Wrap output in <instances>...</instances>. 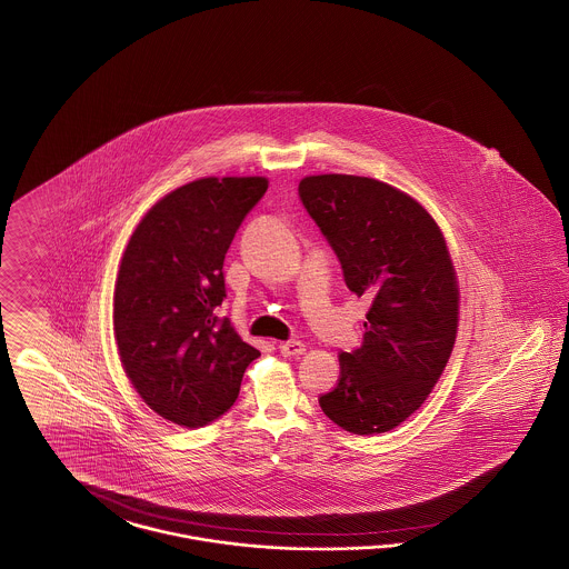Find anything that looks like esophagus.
<instances>
[{"mask_svg": "<svg viewBox=\"0 0 569 569\" xmlns=\"http://www.w3.org/2000/svg\"><path fill=\"white\" fill-rule=\"evenodd\" d=\"M278 349H280V353H282L284 358H298V356H303L306 345L299 342V340H289V342H280Z\"/></svg>", "mask_w": 569, "mask_h": 569, "instance_id": "obj_1", "label": "esophagus"}]
</instances>
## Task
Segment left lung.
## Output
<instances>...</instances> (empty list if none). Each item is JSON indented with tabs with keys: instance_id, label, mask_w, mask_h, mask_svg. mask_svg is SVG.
Wrapping results in <instances>:
<instances>
[{
	"instance_id": "left-lung-1",
	"label": "left lung",
	"mask_w": 569,
	"mask_h": 569,
	"mask_svg": "<svg viewBox=\"0 0 569 569\" xmlns=\"http://www.w3.org/2000/svg\"><path fill=\"white\" fill-rule=\"evenodd\" d=\"M299 199L336 252L345 282L370 299L363 342L340 353L323 413L353 435L388 432L416 413L446 370L458 284L432 216L398 188L358 176H310Z\"/></svg>"
}]
</instances>
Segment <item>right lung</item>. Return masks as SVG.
<instances>
[{
  "label": "right lung",
  "instance_id": "right-lung-1",
  "mask_svg": "<svg viewBox=\"0 0 569 569\" xmlns=\"http://www.w3.org/2000/svg\"><path fill=\"white\" fill-rule=\"evenodd\" d=\"M266 178H203L162 197L121 257L113 329L130 383L160 418L199 428L227 413L261 353L218 317L224 254Z\"/></svg>",
  "mask_w": 569,
  "mask_h": 569
}]
</instances>
